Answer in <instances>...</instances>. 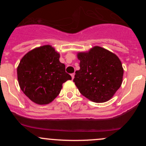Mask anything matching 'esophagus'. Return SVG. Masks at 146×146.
Here are the masks:
<instances>
[{
    "label": "esophagus",
    "mask_w": 146,
    "mask_h": 146,
    "mask_svg": "<svg viewBox=\"0 0 146 146\" xmlns=\"http://www.w3.org/2000/svg\"><path fill=\"white\" fill-rule=\"evenodd\" d=\"M71 77H72V79L74 78V76H75V73H71Z\"/></svg>",
    "instance_id": "34e87169"
}]
</instances>
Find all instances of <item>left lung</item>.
<instances>
[{
	"mask_svg": "<svg viewBox=\"0 0 146 146\" xmlns=\"http://www.w3.org/2000/svg\"><path fill=\"white\" fill-rule=\"evenodd\" d=\"M80 70L73 79L82 95L92 102L109 100L121 86L123 69L116 55L100 46L80 53Z\"/></svg>",
	"mask_w": 146,
	"mask_h": 146,
	"instance_id": "left-lung-1",
	"label": "left lung"
}]
</instances>
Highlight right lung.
<instances>
[{
    "mask_svg": "<svg viewBox=\"0 0 146 146\" xmlns=\"http://www.w3.org/2000/svg\"><path fill=\"white\" fill-rule=\"evenodd\" d=\"M59 58L50 45L34 48L22 58L17 68L18 83L31 101L49 104L60 94L62 84L71 80Z\"/></svg>",
    "mask_w": 146,
    "mask_h": 146,
    "instance_id": "1",
    "label": "right lung"
}]
</instances>
